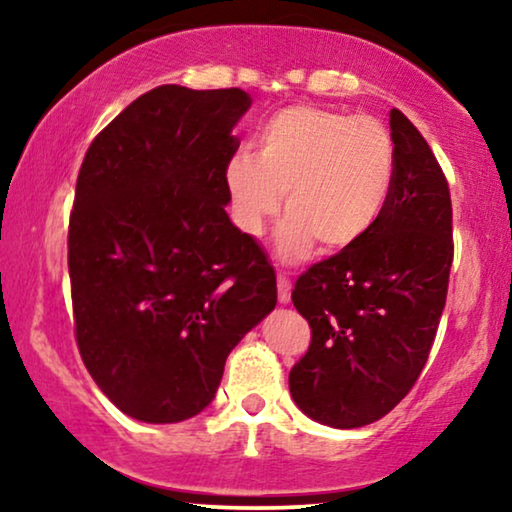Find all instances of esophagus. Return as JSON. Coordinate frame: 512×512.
Masks as SVG:
<instances>
[{
	"label": "esophagus",
	"mask_w": 512,
	"mask_h": 512,
	"mask_svg": "<svg viewBox=\"0 0 512 512\" xmlns=\"http://www.w3.org/2000/svg\"><path fill=\"white\" fill-rule=\"evenodd\" d=\"M277 286H279V303L289 305L291 303V282H289V277L279 272V275H277Z\"/></svg>",
	"instance_id": "obj_1"
}]
</instances>
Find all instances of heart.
I'll return each mask as SVG.
<instances>
[{"mask_svg":"<svg viewBox=\"0 0 512 512\" xmlns=\"http://www.w3.org/2000/svg\"><path fill=\"white\" fill-rule=\"evenodd\" d=\"M396 179V146L370 116L319 107L277 111L256 135V151H240L223 167L230 214L244 235L258 237L284 209L275 251L296 261L317 242L352 247L375 226Z\"/></svg>","mask_w":512,"mask_h":512,"instance_id":"b5f03b06","label":"heart"}]
</instances>
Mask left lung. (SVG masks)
Masks as SVG:
<instances>
[{
	"instance_id": "1",
	"label": "left lung",
	"mask_w": 512,
	"mask_h": 512,
	"mask_svg": "<svg viewBox=\"0 0 512 512\" xmlns=\"http://www.w3.org/2000/svg\"><path fill=\"white\" fill-rule=\"evenodd\" d=\"M396 146L391 198L352 247L298 277L293 305L312 328L289 373L293 401L314 422L359 429L394 410L417 382L447 298L452 202L419 130L389 111Z\"/></svg>"
}]
</instances>
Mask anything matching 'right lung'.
<instances>
[{"mask_svg": "<svg viewBox=\"0 0 512 512\" xmlns=\"http://www.w3.org/2000/svg\"><path fill=\"white\" fill-rule=\"evenodd\" d=\"M240 88L160 86L90 144L69 219L76 342L118 410L174 424L214 401L233 347L277 305V277L226 212Z\"/></svg>", "mask_w": 512, "mask_h": 512, "instance_id": "1", "label": "right lung"}]
</instances>
